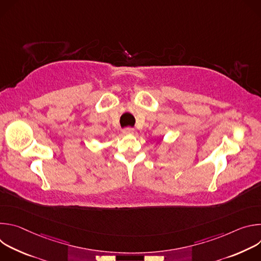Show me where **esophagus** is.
Here are the masks:
<instances>
[{
    "label": "esophagus",
    "mask_w": 261,
    "mask_h": 261,
    "mask_svg": "<svg viewBox=\"0 0 261 261\" xmlns=\"http://www.w3.org/2000/svg\"><path fill=\"white\" fill-rule=\"evenodd\" d=\"M135 133V131H134V129H132V128H125L124 130H123V134L124 135H133Z\"/></svg>",
    "instance_id": "34e87169"
}]
</instances>
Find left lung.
Returning <instances> with one entry per match:
<instances>
[{
	"mask_svg": "<svg viewBox=\"0 0 261 261\" xmlns=\"http://www.w3.org/2000/svg\"><path fill=\"white\" fill-rule=\"evenodd\" d=\"M159 141H160V139H159V140H157V142H159Z\"/></svg>",
	"mask_w": 261,
	"mask_h": 261,
	"instance_id": "1",
	"label": "left lung"
}]
</instances>
